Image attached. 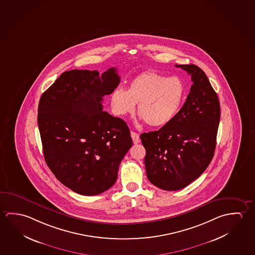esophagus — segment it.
Here are the masks:
<instances>
[{
    "instance_id": "obj_1",
    "label": "esophagus",
    "mask_w": 255,
    "mask_h": 255,
    "mask_svg": "<svg viewBox=\"0 0 255 255\" xmlns=\"http://www.w3.org/2000/svg\"><path fill=\"white\" fill-rule=\"evenodd\" d=\"M130 136H131V138H132V141H133L134 144H138L140 142V138H139V135L138 133H136V132H134V131H131L130 132Z\"/></svg>"
}]
</instances>
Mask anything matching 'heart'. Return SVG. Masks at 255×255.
<instances>
[{
  "label": "heart",
  "mask_w": 255,
  "mask_h": 255,
  "mask_svg": "<svg viewBox=\"0 0 255 255\" xmlns=\"http://www.w3.org/2000/svg\"><path fill=\"white\" fill-rule=\"evenodd\" d=\"M185 95L183 83L177 77H167L155 72H145L129 82L127 91L116 89L110 97L115 115L124 117L138 114L148 126L167 125L177 116Z\"/></svg>",
  "instance_id": "1"
}]
</instances>
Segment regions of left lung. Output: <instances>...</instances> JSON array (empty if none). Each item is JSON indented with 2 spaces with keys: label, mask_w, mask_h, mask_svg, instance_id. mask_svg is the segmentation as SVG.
I'll use <instances>...</instances> for the list:
<instances>
[{
  "label": "left lung",
  "mask_w": 255,
  "mask_h": 255,
  "mask_svg": "<svg viewBox=\"0 0 255 255\" xmlns=\"http://www.w3.org/2000/svg\"><path fill=\"white\" fill-rule=\"evenodd\" d=\"M191 75L183 107L161 129L140 135L147 179L163 190L187 187L206 170L216 146L221 108L205 72L196 65H175Z\"/></svg>",
  "instance_id": "8db88e82"
}]
</instances>
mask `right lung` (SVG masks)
Returning <instances> with one entry per match:
<instances>
[{
  "label": "right lung",
  "instance_id": "1",
  "mask_svg": "<svg viewBox=\"0 0 255 255\" xmlns=\"http://www.w3.org/2000/svg\"><path fill=\"white\" fill-rule=\"evenodd\" d=\"M120 83L117 69L66 71L42 93L38 126L47 165L84 196L103 193L117 181L132 139L126 122L103 111L102 101Z\"/></svg>",
  "mask_w": 255,
  "mask_h": 255
}]
</instances>
